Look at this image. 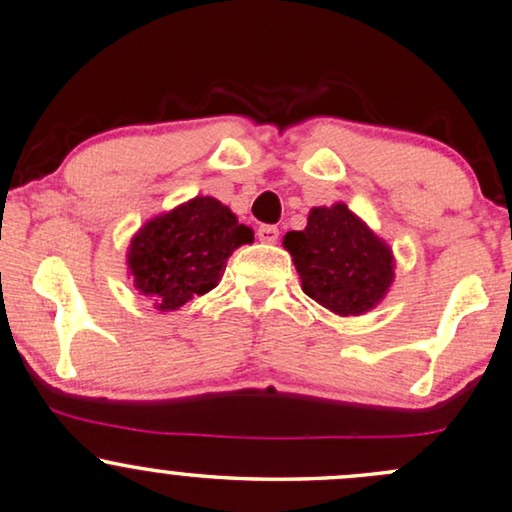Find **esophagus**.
I'll use <instances>...</instances> for the list:
<instances>
[{
	"mask_svg": "<svg viewBox=\"0 0 512 512\" xmlns=\"http://www.w3.org/2000/svg\"><path fill=\"white\" fill-rule=\"evenodd\" d=\"M257 236H259V241H262V243H273L278 239V229L273 225H262L257 229Z\"/></svg>",
	"mask_w": 512,
	"mask_h": 512,
	"instance_id": "esophagus-1",
	"label": "esophagus"
}]
</instances>
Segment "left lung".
<instances>
[{
    "label": "left lung",
    "mask_w": 512,
    "mask_h": 512,
    "mask_svg": "<svg viewBox=\"0 0 512 512\" xmlns=\"http://www.w3.org/2000/svg\"><path fill=\"white\" fill-rule=\"evenodd\" d=\"M301 290L336 315H364L385 299L394 280V255L383 239L345 204L318 206L301 232L283 239Z\"/></svg>",
    "instance_id": "left-lung-1"
}]
</instances>
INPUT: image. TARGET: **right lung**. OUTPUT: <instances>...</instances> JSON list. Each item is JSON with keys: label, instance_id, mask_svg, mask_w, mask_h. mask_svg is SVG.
Masks as SVG:
<instances>
[{"label": "right lung", "instance_id": "right-lung-1", "mask_svg": "<svg viewBox=\"0 0 512 512\" xmlns=\"http://www.w3.org/2000/svg\"><path fill=\"white\" fill-rule=\"evenodd\" d=\"M253 229L213 197H194L155 215L134 234L127 250L129 276L157 311H176L220 283L227 259Z\"/></svg>", "mask_w": 512, "mask_h": 512}]
</instances>
